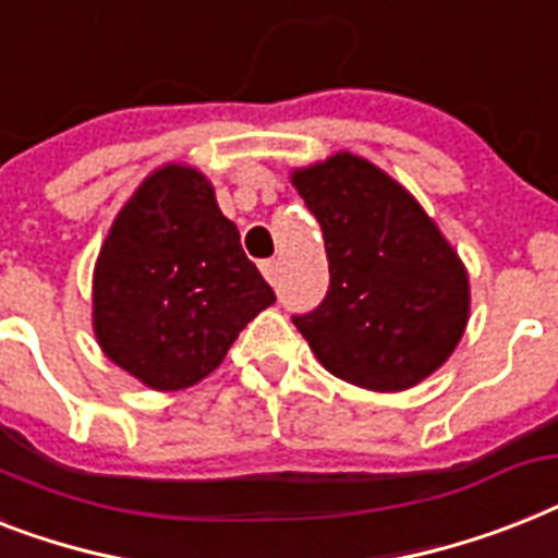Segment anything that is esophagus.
I'll return each instance as SVG.
<instances>
[{
    "mask_svg": "<svg viewBox=\"0 0 558 558\" xmlns=\"http://www.w3.org/2000/svg\"><path fill=\"white\" fill-rule=\"evenodd\" d=\"M260 271H264L269 283H275V280H278V260H264V264H260Z\"/></svg>",
    "mask_w": 558,
    "mask_h": 558,
    "instance_id": "1",
    "label": "esophagus"
}]
</instances>
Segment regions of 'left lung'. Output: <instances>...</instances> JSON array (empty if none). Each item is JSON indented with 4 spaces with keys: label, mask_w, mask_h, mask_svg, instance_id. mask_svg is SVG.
I'll use <instances>...</instances> for the list:
<instances>
[{
    "label": "left lung",
    "mask_w": 558,
    "mask_h": 558,
    "mask_svg": "<svg viewBox=\"0 0 558 558\" xmlns=\"http://www.w3.org/2000/svg\"><path fill=\"white\" fill-rule=\"evenodd\" d=\"M292 183L320 223L329 260L324 301L292 324L341 381L375 392L424 381L468 326L459 255L424 208L361 157L335 154L294 171Z\"/></svg>",
    "instance_id": "8db88e82"
}]
</instances>
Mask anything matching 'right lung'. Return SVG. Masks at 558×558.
<instances>
[{"instance_id":"right-lung-1","label":"right lung","mask_w":558,"mask_h":558,"mask_svg":"<svg viewBox=\"0 0 558 558\" xmlns=\"http://www.w3.org/2000/svg\"><path fill=\"white\" fill-rule=\"evenodd\" d=\"M275 292L243 255L215 189L185 166L154 171L125 203L94 269L106 355L154 389L206 378Z\"/></svg>"}]
</instances>
